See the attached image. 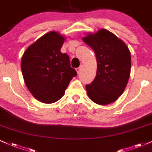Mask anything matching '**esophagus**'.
Here are the masks:
<instances>
[{"mask_svg":"<svg viewBox=\"0 0 152 152\" xmlns=\"http://www.w3.org/2000/svg\"><path fill=\"white\" fill-rule=\"evenodd\" d=\"M76 72H77V74H80V73H81V70H82V66H80V67L77 68V69H76Z\"/></svg>","mask_w":152,"mask_h":152,"instance_id":"34e87169","label":"esophagus"}]
</instances>
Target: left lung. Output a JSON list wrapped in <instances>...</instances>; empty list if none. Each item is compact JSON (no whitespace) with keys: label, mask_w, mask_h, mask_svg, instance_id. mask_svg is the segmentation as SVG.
<instances>
[{"label":"left lung","mask_w":152,"mask_h":152,"mask_svg":"<svg viewBox=\"0 0 152 152\" xmlns=\"http://www.w3.org/2000/svg\"><path fill=\"white\" fill-rule=\"evenodd\" d=\"M82 39L93 49L97 61L96 76L91 84L86 85L88 97L99 105L116 102L129 78V49L124 41L106 29L88 34Z\"/></svg>","instance_id":"obj_1"}]
</instances>
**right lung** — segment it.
Segmentation results:
<instances>
[{
  "instance_id": "right-lung-1",
  "label": "right lung",
  "mask_w": 152,
  "mask_h": 152,
  "mask_svg": "<svg viewBox=\"0 0 152 152\" xmlns=\"http://www.w3.org/2000/svg\"><path fill=\"white\" fill-rule=\"evenodd\" d=\"M65 37L56 31L47 33L24 52L21 70L31 94L39 102L52 104L64 96L73 77L77 76L70 59L61 52Z\"/></svg>"
}]
</instances>
